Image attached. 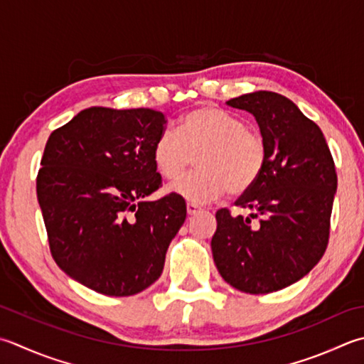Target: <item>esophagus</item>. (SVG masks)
Instances as JSON below:
<instances>
[{
    "mask_svg": "<svg viewBox=\"0 0 364 364\" xmlns=\"http://www.w3.org/2000/svg\"><path fill=\"white\" fill-rule=\"evenodd\" d=\"M186 210H188V215L192 216V215H197V213L200 211V206L196 205V203H188L186 205Z\"/></svg>",
    "mask_w": 364,
    "mask_h": 364,
    "instance_id": "obj_1",
    "label": "esophagus"
}]
</instances>
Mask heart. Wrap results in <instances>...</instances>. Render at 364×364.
Masks as SVG:
<instances>
[{
  "mask_svg": "<svg viewBox=\"0 0 364 364\" xmlns=\"http://www.w3.org/2000/svg\"><path fill=\"white\" fill-rule=\"evenodd\" d=\"M196 157L199 170L175 183L170 192L192 203L216 200L229 189L240 196L259 181L268 148L257 131L218 107H200L184 115L176 134L166 131L153 145V164L167 181H177Z\"/></svg>",
  "mask_w": 364,
  "mask_h": 364,
  "instance_id": "b5f03b06",
  "label": "heart"
}]
</instances>
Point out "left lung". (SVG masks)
<instances>
[{"label":"left lung","instance_id":"obj_1","mask_svg":"<svg viewBox=\"0 0 364 364\" xmlns=\"http://www.w3.org/2000/svg\"><path fill=\"white\" fill-rule=\"evenodd\" d=\"M227 104L255 117L268 158L259 181L235 202L251 215L218 210L213 259L232 287L272 294L300 281L325 254L336 168L320 127L286 96L255 91Z\"/></svg>","mask_w":364,"mask_h":364}]
</instances>
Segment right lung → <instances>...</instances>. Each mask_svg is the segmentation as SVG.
Wrapping results in <instances>:
<instances>
[{"mask_svg": "<svg viewBox=\"0 0 364 364\" xmlns=\"http://www.w3.org/2000/svg\"><path fill=\"white\" fill-rule=\"evenodd\" d=\"M167 119L153 109L90 107L55 129L36 180L52 257L85 287L131 296L159 279L184 198L162 186L153 145Z\"/></svg>", "mask_w": 364, "mask_h": 364, "instance_id": "add662e5", "label": "right lung"}]
</instances>
